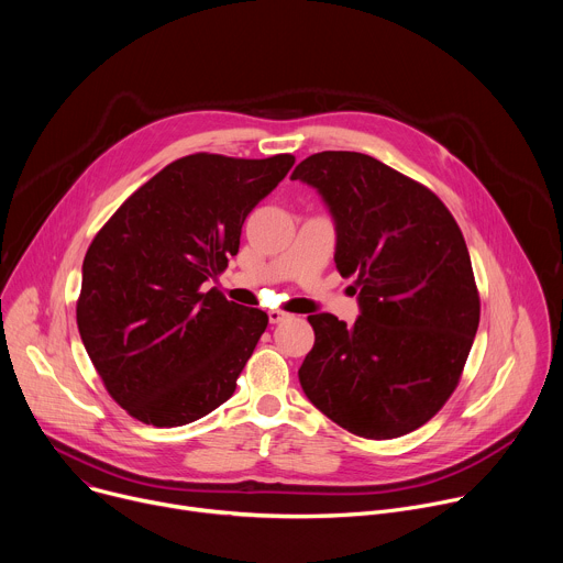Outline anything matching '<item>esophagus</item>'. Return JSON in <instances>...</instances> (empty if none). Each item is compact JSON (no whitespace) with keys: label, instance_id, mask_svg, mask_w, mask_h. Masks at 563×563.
I'll list each match as a JSON object with an SVG mask.
<instances>
[{"label":"esophagus","instance_id":"1","mask_svg":"<svg viewBox=\"0 0 563 563\" xmlns=\"http://www.w3.org/2000/svg\"><path fill=\"white\" fill-rule=\"evenodd\" d=\"M267 316H269V323H272V325H276V323H280V320L287 318V313H285V311H278V309L267 311Z\"/></svg>","mask_w":563,"mask_h":563}]
</instances>
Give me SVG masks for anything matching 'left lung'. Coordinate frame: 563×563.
Wrapping results in <instances>:
<instances>
[{
	"label": "left lung",
	"mask_w": 563,
	"mask_h": 563,
	"mask_svg": "<svg viewBox=\"0 0 563 563\" xmlns=\"http://www.w3.org/2000/svg\"><path fill=\"white\" fill-rule=\"evenodd\" d=\"M291 180L325 202L334 263L356 276L361 309L354 325L307 316L316 341L300 387L358 437H404L443 408L474 343L478 294L463 233L430 189L365 153H313Z\"/></svg>",
	"instance_id": "1"
}]
</instances>
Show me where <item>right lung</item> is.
Instances as JSON below:
<instances>
[{
	"mask_svg": "<svg viewBox=\"0 0 563 563\" xmlns=\"http://www.w3.org/2000/svg\"><path fill=\"white\" fill-rule=\"evenodd\" d=\"M294 165L283 153H196L142 185L85 256L77 330L109 394L137 421L176 428L233 394L269 318L209 289L250 211Z\"/></svg>",
	"mask_w": 563,
	"mask_h": 563,
	"instance_id": "1",
	"label": "right lung"
}]
</instances>
